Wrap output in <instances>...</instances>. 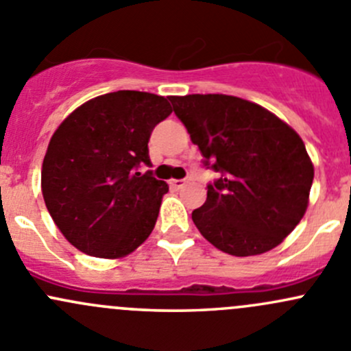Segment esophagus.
<instances>
[{"mask_svg":"<svg viewBox=\"0 0 351 351\" xmlns=\"http://www.w3.org/2000/svg\"><path fill=\"white\" fill-rule=\"evenodd\" d=\"M186 183H189V180L182 178V180H171V182H169V185H171V186H173V189L180 190V189H183V186H185V185H186Z\"/></svg>","mask_w":351,"mask_h":351,"instance_id":"obj_1","label":"esophagus"}]
</instances>
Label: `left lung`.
<instances>
[{
  "label": "left lung",
  "instance_id": "obj_1",
  "mask_svg": "<svg viewBox=\"0 0 351 351\" xmlns=\"http://www.w3.org/2000/svg\"><path fill=\"white\" fill-rule=\"evenodd\" d=\"M176 117L219 173L192 212L200 234L232 256L278 246L306 214L314 166L299 134L256 104L229 95L169 97Z\"/></svg>",
  "mask_w": 351,
  "mask_h": 351
}]
</instances>
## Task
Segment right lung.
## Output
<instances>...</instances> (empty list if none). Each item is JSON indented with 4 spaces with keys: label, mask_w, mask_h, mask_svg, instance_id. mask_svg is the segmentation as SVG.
<instances>
[{
    "label": "right lung",
    "mask_w": 351,
    "mask_h": 351,
    "mask_svg": "<svg viewBox=\"0 0 351 351\" xmlns=\"http://www.w3.org/2000/svg\"><path fill=\"white\" fill-rule=\"evenodd\" d=\"M168 98L113 91L77 107L51 137L42 162L45 207L64 238L97 258H122L154 229L166 182L151 166V132Z\"/></svg>",
    "instance_id": "obj_1"
}]
</instances>
